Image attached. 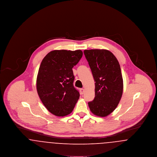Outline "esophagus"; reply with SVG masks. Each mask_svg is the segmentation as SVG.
<instances>
[{
	"label": "esophagus",
	"instance_id": "esophagus-1",
	"mask_svg": "<svg viewBox=\"0 0 157 157\" xmlns=\"http://www.w3.org/2000/svg\"><path fill=\"white\" fill-rule=\"evenodd\" d=\"M80 92H81V94H83V93H84V89H83V88H81V90H80Z\"/></svg>",
	"mask_w": 157,
	"mask_h": 157
}]
</instances>
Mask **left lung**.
I'll return each instance as SVG.
<instances>
[{
  "label": "left lung",
  "mask_w": 157,
  "mask_h": 157,
  "mask_svg": "<svg viewBox=\"0 0 157 157\" xmlns=\"http://www.w3.org/2000/svg\"><path fill=\"white\" fill-rule=\"evenodd\" d=\"M95 81L94 99L88 102L94 115L105 117L117 107L123 92V79L120 63L114 55L106 49L83 51Z\"/></svg>",
  "instance_id": "left-lung-1"
}]
</instances>
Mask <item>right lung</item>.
<instances>
[{
	"label": "right lung",
	"instance_id": "1",
	"mask_svg": "<svg viewBox=\"0 0 157 157\" xmlns=\"http://www.w3.org/2000/svg\"><path fill=\"white\" fill-rule=\"evenodd\" d=\"M81 50H55L48 53L39 69L36 89L46 108L53 115L64 117L72 112L79 98L74 86L72 68L82 58Z\"/></svg>",
	"mask_w": 157,
	"mask_h": 157
}]
</instances>
